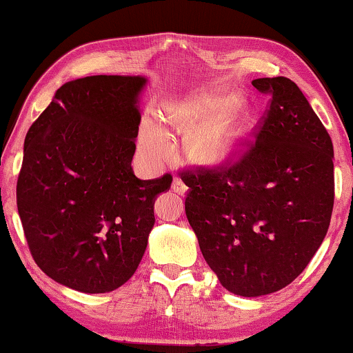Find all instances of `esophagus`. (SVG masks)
<instances>
[{"instance_id":"obj_1","label":"esophagus","mask_w":353,"mask_h":353,"mask_svg":"<svg viewBox=\"0 0 353 353\" xmlns=\"http://www.w3.org/2000/svg\"><path fill=\"white\" fill-rule=\"evenodd\" d=\"M172 190H174L176 193H179V195H185L187 193V185L183 183V181H181L179 177H174V181H172Z\"/></svg>"}]
</instances>
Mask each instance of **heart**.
Wrapping results in <instances>:
<instances>
[{
	"instance_id": "b5f03b06",
	"label": "heart",
	"mask_w": 353,
	"mask_h": 353,
	"mask_svg": "<svg viewBox=\"0 0 353 353\" xmlns=\"http://www.w3.org/2000/svg\"><path fill=\"white\" fill-rule=\"evenodd\" d=\"M240 102V94L228 92L200 97L171 112L170 120L176 128L185 132L201 129L192 142L193 158L198 163L211 168L225 166L245 152L256 131L257 117L250 105L237 109ZM141 145L153 160H170L174 155L170 134L152 117L142 121Z\"/></svg>"
}]
</instances>
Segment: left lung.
Instances as JSON below:
<instances>
[{
  "label": "left lung",
  "instance_id": "8db88e82",
  "mask_svg": "<svg viewBox=\"0 0 353 353\" xmlns=\"http://www.w3.org/2000/svg\"><path fill=\"white\" fill-rule=\"evenodd\" d=\"M270 108L235 165L182 172L185 214L203 257L227 291L275 292L323 243L334 205L331 137L294 81L257 78Z\"/></svg>",
  "mask_w": 353,
  "mask_h": 353
}]
</instances>
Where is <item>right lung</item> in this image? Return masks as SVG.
I'll use <instances>...</instances> for the list:
<instances>
[{
	"label": "right lung",
	"instance_id": "obj_1",
	"mask_svg": "<svg viewBox=\"0 0 353 353\" xmlns=\"http://www.w3.org/2000/svg\"><path fill=\"white\" fill-rule=\"evenodd\" d=\"M147 78L96 75L62 84L30 126L17 210L34 262L49 278L99 294L134 275L155 224L165 174L132 171Z\"/></svg>",
	"mask_w": 353,
	"mask_h": 353
}]
</instances>
